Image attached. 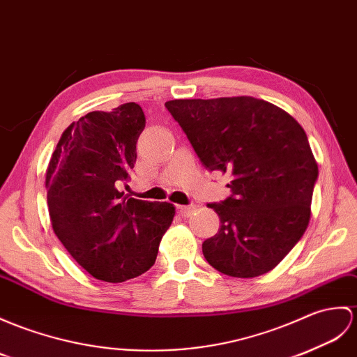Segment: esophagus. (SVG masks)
Instances as JSON below:
<instances>
[{
    "label": "esophagus",
    "instance_id": "1",
    "mask_svg": "<svg viewBox=\"0 0 357 357\" xmlns=\"http://www.w3.org/2000/svg\"><path fill=\"white\" fill-rule=\"evenodd\" d=\"M193 211H195V205H179L178 206V213L181 214L182 218L192 216Z\"/></svg>",
    "mask_w": 357,
    "mask_h": 357
}]
</instances>
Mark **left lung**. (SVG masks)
<instances>
[{
	"label": "left lung",
	"mask_w": 357,
	"mask_h": 357,
	"mask_svg": "<svg viewBox=\"0 0 357 357\" xmlns=\"http://www.w3.org/2000/svg\"><path fill=\"white\" fill-rule=\"evenodd\" d=\"M210 172L228 173L231 195L208 204L220 229L202 243L214 269L237 278L272 271L310 220L318 164L292 115L254 97L165 102Z\"/></svg>",
	"instance_id": "obj_1"
}]
</instances>
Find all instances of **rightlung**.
Listing matches in <instances>:
<instances>
[{
    "label": "right lung",
    "mask_w": 357,
    "mask_h": 357,
    "mask_svg": "<svg viewBox=\"0 0 357 357\" xmlns=\"http://www.w3.org/2000/svg\"><path fill=\"white\" fill-rule=\"evenodd\" d=\"M146 126L130 102L93 111L63 130L45 173L52 227L89 275L123 283L151 269L175 218L169 202L124 196Z\"/></svg>",
    "instance_id": "add662e5"
}]
</instances>
